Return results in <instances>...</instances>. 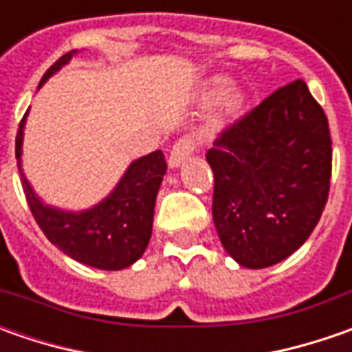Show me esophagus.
<instances>
[{"label": "esophagus", "instance_id": "34e87169", "mask_svg": "<svg viewBox=\"0 0 352 352\" xmlns=\"http://www.w3.org/2000/svg\"><path fill=\"white\" fill-rule=\"evenodd\" d=\"M192 153H194V141H192L190 137H184V139H180L178 142H174L168 158L170 168H178L182 162H186V160L190 158Z\"/></svg>", "mask_w": 352, "mask_h": 352}]
</instances>
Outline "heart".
I'll return each instance as SVG.
<instances>
[{"instance_id": "1", "label": "heart", "mask_w": 352, "mask_h": 352, "mask_svg": "<svg viewBox=\"0 0 352 352\" xmlns=\"http://www.w3.org/2000/svg\"><path fill=\"white\" fill-rule=\"evenodd\" d=\"M227 84H229V80H227V78H215V80H211L210 89H208V94H206V102H211L213 98H217V96L227 88ZM241 103H243V94H241L239 89L229 91V94L225 96L223 105H221V113L213 119V127H221L225 119L233 116L236 109L241 107Z\"/></svg>"}]
</instances>
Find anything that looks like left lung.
<instances>
[{"label":"left lung","instance_id":"1","mask_svg":"<svg viewBox=\"0 0 352 352\" xmlns=\"http://www.w3.org/2000/svg\"><path fill=\"white\" fill-rule=\"evenodd\" d=\"M213 223L231 258L266 268L316 229L331 182L329 123L304 80L272 91L208 151Z\"/></svg>","mask_w":352,"mask_h":352}]
</instances>
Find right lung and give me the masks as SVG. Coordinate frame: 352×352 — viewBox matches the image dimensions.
Wrapping results in <instances>:
<instances>
[{
	"label": "right lung",
	"instance_id": "1",
	"mask_svg": "<svg viewBox=\"0 0 352 352\" xmlns=\"http://www.w3.org/2000/svg\"><path fill=\"white\" fill-rule=\"evenodd\" d=\"M76 52L78 50L66 52L54 62L43 76L38 88L72 60ZM25 119L27 113L19 123L15 156L27 204L48 241L70 258L102 270H121L137 263L153 235L156 194L166 174L162 151L131 162L111 194L103 197L98 206L82 211H64L47 206L34 194L33 186L23 174L21 155Z\"/></svg>",
	"mask_w": 352,
	"mask_h": 352
}]
</instances>
